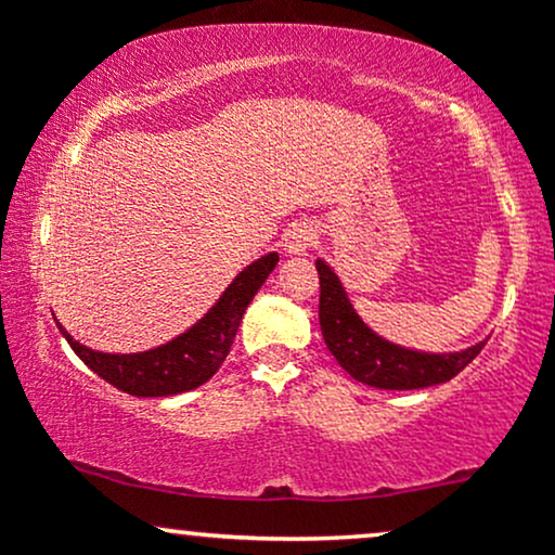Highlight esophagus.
<instances>
[{
  "label": "esophagus",
  "mask_w": 555,
  "mask_h": 555,
  "mask_svg": "<svg viewBox=\"0 0 555 555\" xmlns=\"http://www.w3.org/2000/svg\"><path fill=\"white\" fill-rule=\"evenodd\" d=\"M313 240H315L313 229H310L308 224H295V227L289 229V232H286V237H284V250H286V253H295V256H299V253H305L310 245H313Z\"/></svg>",
  "instance_id": "1"
}]
</instances>
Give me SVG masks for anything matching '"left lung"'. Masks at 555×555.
I'll return each mask as SVG.
<instances>
[{
	"mask_svg": "<svg viewBox=\"0 0 555 555\" xmlns=\"http://www.w3.org/2000/svg\"><path fill=\"white\" fill-rule=\"evenodd\" d=\"M318 279H321V302H318V321H321L323 339L336 362L360 384L388 391H410L446 384L462 373L473 362L486 341L454 354H425L401 349L397 344L375 336L344 295L339 279L323 260H315Z\"/></svg>",
	"mask_w": 555,
	"mask_h": 555,
	"instance_id": "8db88e82",
	"label": "left lung"
}]
</instances>
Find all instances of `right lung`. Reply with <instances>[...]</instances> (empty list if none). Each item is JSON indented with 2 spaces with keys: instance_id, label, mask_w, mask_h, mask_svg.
<instances>
[{
  "instance_id": "obj_1",
  "label": "right lung",
  "mask_w": 555,
  "mask_h": 555,
  "mask_svg": "<svg viewBox=\"0 0 555 555\" xmlns=\"http://www.w3.org/2000/svg\"><path fill=\"white\" fill-rule=\"evenodd\" d=\"M279 256H263L229 284L219 302L203 315L188 334L177 336L158 349H149L140 354H104L82 347L65 328L60 326L73 352L86 362L95 375L112 384L119 391L132 397H171V393L190 391L206 384L219 371L232 349L242 315L247 305L263 286L269 273L276 269Z\"/></svg>"
}]
</instances>
